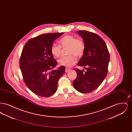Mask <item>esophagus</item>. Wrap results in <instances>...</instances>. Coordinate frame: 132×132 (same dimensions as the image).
I'll return each instance as SVG.
<instances>
[{
	"label": "esophagus",
	"instance_id": "34e87169",
	"mask_svg": "<svg viewBox=\"0 0 132 132\" xmlns=\"http://www.w3.org/2000/svg\"><path fill=\"white\" fill-rule=\"evenodd\" d=\"M70 70H71V69L68 68H66L65 69V72H68L69 71H70Z\"/></svg>",
	"mask_w": 132,
	"mask_h": 132
}]
</instances>
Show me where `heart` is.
I'll return each mask as SVG.
<instances>
[{
  "label": "heart",
  "mask_w": 132,
  "mask_h": 132,
  "mask_svg": "<svg viewBox=\"0 0 132 132\" xmlns=\"http://www.w3.org/2000/svg\"><path fill=\"white\" fill-rule=\"evenodd\" d=\"M60 46L56 44H53L51 45L50 51L52 55L58 58L61 54L62 48L68 47L67 53L68 56L62 57L58 60V63L64 66L70 67L77 62V57H81L84 54L86 44L81 38H77L72 35H66L59 40ZM74 55L73 56V55Z\"/></svg>",
  "instance_id": "b5f03b06"
}]
</instances>
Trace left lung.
Segmentation results:
<instances>
[{
	"instance_id": "1",
	"label": "left lung",
	"mask_w": 132,
	"mask_h": 132,
	"mask_svg": "<svg viewBox=\"0 0 132 132\" xmlns=\"http://www.w3.org/2000/svg\"><path fill=\"white\" fill-rule=\"evenodd\" d=\"M86 44L85 52L78 63L84 72L75 68L77 76L73 82L74 88L83 94L89 93L98 88L108 73L110 59L106 44L100 36L93 32L78 31Z\"/></svg>"
}]
</instances>
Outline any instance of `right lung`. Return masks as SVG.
Wrapping results in <instances>:
<instances>
[{
	"mask_svg": "<svg viewBox=\"0 0 132 132\" xmlns=\"http://www.w3.org/2000/svg\"><path fill=\"white\" fill-rule=\"evenodd\" d=\"M48 33L30 39L26 43L20 58V68L26 85L34 94L49 97L57 90L59 79L65 71L57 65L51 53L54 41L63 34Z\"/></svg>",
	"mask_w": 132,
	"mask_h": 132,
	"instance_id": "add662e5",
	"label": "right lung"
}]
</instances>
